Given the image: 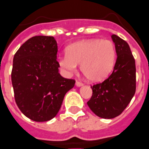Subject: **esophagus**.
Instances as JSON below:
<instances>
[{"instance_id": "1", "label": "esophagus", "mask_w": 149, "mask_h": 149, "mask_svg": "<svg viewBox=\"0 0 149 149\" xmlns=\"http://www.w3.org/2000/svg\"><path fill=\"white\" fill-rule=\"evenodd\" d=\"M75 85H77L78 87H79V86H81V85H83V83L81 82V81H76Z\"/></svg>"}]
</instances>
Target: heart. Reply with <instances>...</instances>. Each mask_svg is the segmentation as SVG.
Wrapping results in <instances>:
<instances>
[{"label": "heart", "instance_id": "b5f03b06", "mask_svg": "<svg viewBox=\"0 0 149 149\" xmlns=\"http://www.w3.org/2000/svg\"><path fill=\"white\" fill-rule=\"evenodd\" d=\"M66 55L57 59L58 65L67 74L74 73L77 65L88 80L100 81L109 75L116 60L115 46L108 40H87L67 47Z\"/></svg>", "mask_w": 149, "mask_h": 149}]
</instances>
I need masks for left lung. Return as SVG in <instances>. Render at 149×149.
<instances>
[{
	"label": "left lung",
	"instance_id": "8db88e82",
	"mask_svg": "<svg viewBox=\"0 0 149 149\" xmlns=\"http://www.w3.org/2000/svg\"><path fill=\"white\" fill-rule=\"evenodd\" d=\"M117 55L113 71L102 82L91 86L93 95L87 104L101 118L112 119L122 113L136 91L135 61L128 43L112 35Z\"/></svg>",
	"mask_w": 149,
	"mask_h": 149
}]
</instances>
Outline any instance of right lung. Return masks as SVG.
<instances>
[{
	"instance_id": "1",
	"label": "right lung",
	"mask_w": 149,
	"mask_h": 149,
	"mask_svg": "<svg viewBox=\"0 0 149 149\" xmlns=\"http://www.w3.org/2000/svg\"><path fill=\"white\" fill-rule=\"evenodd\" d=\"M57 44L53 36H36L24 42L13 59L11 82L15 100L25 116L36 122L49 120L61 109L75 80L58 72Z\"/></svg>"
}]
</instances>
